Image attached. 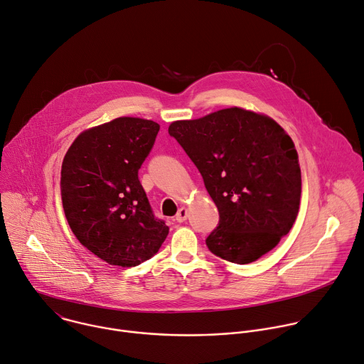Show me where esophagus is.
Wrapping results in <instances>:
<instances>
[{
    "label": "esophagus",
    "mask_w": 364,
    "mask_h": 364,
    "mask_svg": "<svg viewBox=\"0 0 364 364\" xmlns=\"http://www.w3.org/2000/svg\"><path fill=\"white\" fill-rule=\"evenodd\" d=\"M187 216H188L187 209H184V207H181V209H180V210L177 212V215H176V222L183 223V222H186V220H187Z\"/></svg>",
    "instance_id": "obj_1"
}]
</instances>
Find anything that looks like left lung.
<instances>
[{
	"instance_id": "8db88e82",
	"label": "left lung",
	"mask_w": 364,
	"mask_h": 364,
	"mask_svg": "<svg viewBox=\"0 0 364 364\" xmlns=\"http://www.w3.org/2000/svg\"><path fill=\"white\" fill-rule=\"evenodd\" d=\"M168 134L200 171L219 210L209 250L245 265L289 233L299 210L301 170L289 135L271 118L240 108L176 121Z\"/></svg>"
}]
</instances>
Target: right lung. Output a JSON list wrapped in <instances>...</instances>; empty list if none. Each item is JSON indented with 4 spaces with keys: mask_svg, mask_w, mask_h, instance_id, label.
Wrapping results in <instances>:
<instances>
[{
    "mask_svg": "<svg viewBox=\"0 0 364 364\" xmlns=\"http://www.w3.org/2000/svg\"><path fill=\"white\" fill-rule=\"evenodd\" d=\"M159 131L154 121L117 118L82 132L65 155L60 190L68 223L109 265L148 261L168 235L138 178Z\"/></svg>",
    "mask_w": 364,
    "mask_h": 364,
    "instance_id": "add662e5",
    "label": "right lung"
}]
</instances>
